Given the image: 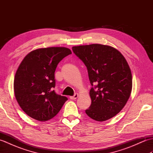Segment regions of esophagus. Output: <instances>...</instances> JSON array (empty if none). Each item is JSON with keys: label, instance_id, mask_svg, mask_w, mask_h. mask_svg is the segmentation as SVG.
I'll return each instance as SVG.
<instances>
[{"label": "esophagus", "instance_id": "34e87169", "mask_svg": "<svg viewBox=\"0 0 153 153\" xmlns=\"http://www.w3.org/2000/svg\"><path fill=\"white\" fill-rule=\"evenodd\" d=\"M79 97V95L77 93H76L74 96H71V97H70V99H71V100H74V99H76L77 97Z\"/></svg>", "mask_w": 153, "mask_h": 153}]
</instances>
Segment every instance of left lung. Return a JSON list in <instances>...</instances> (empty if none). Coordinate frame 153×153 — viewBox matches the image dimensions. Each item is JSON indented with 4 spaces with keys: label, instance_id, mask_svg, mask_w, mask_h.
<instances>
[{
    "label": "left lung",
    "instance_id": "8db88e82",
    "mask_svg": "<svg viewBox=\"0 0 153 153\" xmlns=\"http://www.w3.org/2000/svg\"><path fill=\"white\" fill-rule=\"evenodd\" d=\"M87 68L92 87L87 116L99 122L113 118L124 107L132 89V75L126 58L115 48L100 44L72 47Z\"/></svg>",
    "mask_w": 153,
    "mask_h": 153
}]
</instances>
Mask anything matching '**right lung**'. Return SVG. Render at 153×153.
<instances>
[{"mask_svg":"<svg viewBox=\"0 0 153 153\" xmlns=\"http://www.w3.org/2000/svg\"><path fill=\"white\" fill-rule=\"evenodd\" d=\"M71 54L66 47L41 48L32 51L16 71L14 91L21 108L38 121L51 120L59 112L67 97L54 92V72L58 64Z\"/></svg>","mask_w":153,"mask_h":153,"instance_id":"1","label":"right lung"}]
</instances>
